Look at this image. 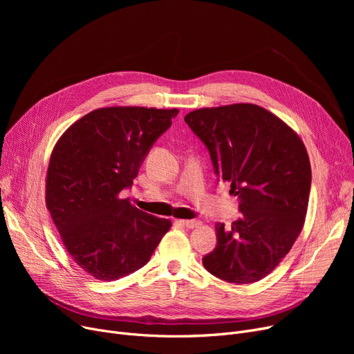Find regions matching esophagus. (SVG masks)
<instances>
[{
	"mask_svg": "<svg viewBox=\"0 0 354 354\" xmlns=\"http://www.w3.org/2000/svg\"><path fill=\"white\" fill-rule=\"evenodd\" d=\"M180 224L183 225V227H187V228H198V227H201V221H198V219H183V221H180Z\"/></svg>",
	"mask_w": 354,
	"mask_h": 354,
	"instance_id": "obj_1",
	"label": "esophagus"
}]
</instances>
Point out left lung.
Wrapping results in <instances>:
<instances>
[{
  "instance_id": "left-lung-1",
  "label": "left lung",
  "mask_w": 354,
  "mask_h": 354,
  "mask_svg": "<svg viewBox=\"0 0 354 354\" xmlns=\"http://www.w3.org/2000/svg\"><path fill=\"white\" fill-rule=\"evenodd\" d=\"M207 146L218 180L231 183L243 214L215 225L216 245L202 258L212 275L250 284L268 275L303 230L311 167L301 139L271 111L239 103L185 116Z\"/></svg>"
}]
</instances>
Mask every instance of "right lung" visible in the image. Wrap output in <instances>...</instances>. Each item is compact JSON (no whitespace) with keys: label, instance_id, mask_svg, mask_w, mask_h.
<instances>
[{"label":"right lung","instance_id":"add662e5","mask_svg":"<svg viewBox=\"0 0 354 354\" xmlns=\"http://www.w3.org/2000/svg\"><path fill=\"white\" fill-rule=\"evenodd\" d=\"M178 109L104 107L90 111L60 138L50 158L46 203L76 264L113 281L151 259L171 221L122 199Z\"/></svg>","mask_w":354,"mask_h":354}]
</instances>
